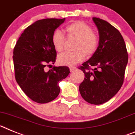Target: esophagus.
<instances>
[{
    "label": "esophagus",
    "mask_w": 135,
    "mask_h": 135,
    "mask_svg": "<svg viewBox=\"0 0 135 135\" xmlns=\"http://www.w3.org/2000/svg\"><path fill=\"white\" fill-rule=\"evenodd\" d=\"M69 69H70V71H71V72H73L74 71H75L77 68L75 67V66H73V67H70Z\"/></svg>",
    "instance_id": "34e87169"
}]
</instances>
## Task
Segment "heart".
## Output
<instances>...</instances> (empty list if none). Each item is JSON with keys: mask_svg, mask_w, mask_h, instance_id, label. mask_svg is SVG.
<instances>
[{"mask_svg": "<svg viewBox=\"0 0 135 135\" xmlns=\"http://www.w3.org/2000/svg\"><path fill=\"white\" fill-rule=\"evenodd\" d=\"M66 37L69 39L75 38V43L72 52H64L58 56L59 64L66 66H73L85 59V55L92 56L95 54L99 45L98 35L93 32L90 25L82 22L76 21L68 25L65 28ZM66 38L59 30H56L51 36V43L55 50L60 52L64 47Z\"/></svg>", "mask_w": 135, "mask_h": 135, "instance_id": "b5f03b06", "label": "heart"}]
</instances>
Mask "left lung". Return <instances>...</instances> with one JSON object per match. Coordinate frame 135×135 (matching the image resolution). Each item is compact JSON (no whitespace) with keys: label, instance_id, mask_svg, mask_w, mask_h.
<instances>
[{"label":"left lung","instance_id":"8db88e82","mask_svg":"<svg viewBox=\"0 0 135 135\" xmlns=\"http://www.w3.org/2000/svg\"><path fill=\"white\" fill-rule=\"evenodd\" d=\"M93 20L99 32V45L91 58L79 66L85 75L79 89L85 101L100 105L110 100L121 88L128 55L118 29L98 17H93Z\"/></svg>","mask_w":135,"mask_h":135}]
</instances>
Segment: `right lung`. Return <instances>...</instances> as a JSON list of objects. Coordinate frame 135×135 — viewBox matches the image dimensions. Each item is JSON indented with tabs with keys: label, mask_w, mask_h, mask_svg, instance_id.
<instances>
[{
	"label": "right lung",
	"mask_w": 135,
	"mask_h": 135,
	"mask_svg": "<svg viewBox=\"0 0 135 135\" xmlns=\"http://www.w3.org/2000/svg\"><path fill=\"white\" fill-rule=\"evenodd\" d=\"M64 20L47 18L35 22L24 30L14 47L16 80L23 92L36 103L54 100L60 93L58 83L70 73L67 66L45 70L56 61L51 36Z\"/></svg>",
	"instance_id": "add662e5"
}]
</instances>
